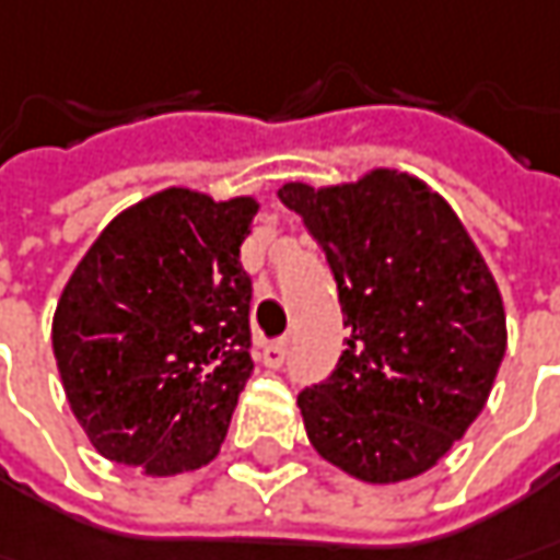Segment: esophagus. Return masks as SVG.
Here are the masks:
<instances>
[{
	"label": "esophagus",
	"instance_id": "34e87169",
	"mask_svg": "<svg viewBox=\"0 0 560 560\" xmlns=\"http://www.w3.org/2000/svg\"><path fill=\"white\" fill-rule=\"evenodd\" d=\"M259 360H262L269 370H279L281 363L288 360V341H272V345H266L262 353H259Z\"/></svg>",
	"mask_w": 560,
	"mask_h": 560
}]
</instances>
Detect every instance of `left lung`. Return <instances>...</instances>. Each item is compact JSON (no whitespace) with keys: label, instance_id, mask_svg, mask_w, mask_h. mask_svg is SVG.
I'll return each instance as SVG.
<instances>
[{"label":"left lung","instance_id":"obj_1","mask_svg":"<svg viewBox=\"0 0 560 560\" xmlns=\"http://www.w3.org/2000/svg\"><path fill=\"white\" fill-rule=\"evenodd\" d=\"M279 200L326 250L351 335L298 407L310 445L363 482L435 467L470 429L508 348L501 291L442 194L398 168Z\"/></svg>","mask_w":560,"mask_h":560}]
</instances>
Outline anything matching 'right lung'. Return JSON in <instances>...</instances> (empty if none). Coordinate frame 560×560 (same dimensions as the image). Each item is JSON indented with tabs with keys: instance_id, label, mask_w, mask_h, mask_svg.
<instances>
[{
	"instance_id": "add662e5",
	"label": "right lung",
	"mask_w": 560,
	"mask_h": 560,
	"mask_svg": "<svg viewBox=\"0 0 560 560\" xmlns=\"http://www.w3.org/2000/svg\"><path fill=\"white\" fill-rule=\"evenodd\" d=\"M256 209L165 187L118 212L71 272L52 351L103 457L175 476L219 454L254 373L241 244Z\"/></svg>"
}]
</instances>
